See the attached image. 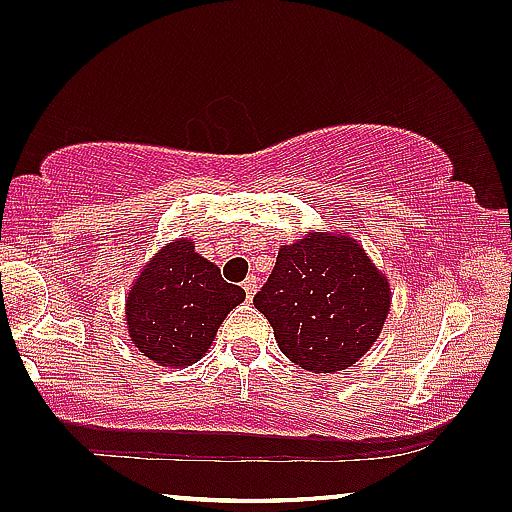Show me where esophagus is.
Here are the masks:
<instances>
[{
	"mask_svg": "<svg viewBox=\"0 0 512 512\" xmlns=\"http://www.w3.org/2000/svg\"><path fill=\"white\" fill-rule=\"evenodd\" d=\"M241 288L246 290V298H254V293H256V276H249L244 280V283H241Z\"/></svg>",
	"mask_w": 512,
	"mask_h": 512,
	"instance_id": "obj_1",
	"label": "esophagus"
}]
</instances>
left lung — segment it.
<instances>
[{"mask_svg":"<svg viewBox=\"0 0 512 512\" xmlns=\"http://www.w3.org/2000/svg\"><path fill=\"white\" fill-rule=\"evenodd\" d=\"M254 305L293 364L334 373L359 361L378 339L390 285L351 236L312 232L278 251Z\"/></svg>","mask_w":512,"mask_h":512,"instance_id":"8db88e82","label":"left lung"}]
</instances>
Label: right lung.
<instances>
[{"mask_svg": "<svg viewBox=\"0 0 512 512\" xmlns=\"http://www.w3.org/2000/svg\"><path fill=\"white\" fill-rule=\"evenodd\" d=\"M244 298L239 285L227 283L214 263L195 254V241H170L131 285L129 337L158 366H190L210 349L219 324Z\"/></svg>", "mask_w": 512, "mask_h": 512, "instance_id": "right-lung-1", "label": "right lung"}]
</instances>
